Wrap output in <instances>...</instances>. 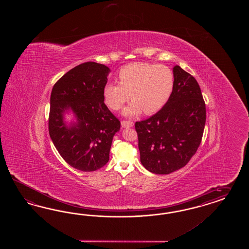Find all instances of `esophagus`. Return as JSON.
<instances>
[{
  "mask_svg": "<svg viewBox=\"0 0 249 249\" xmlns=\"http://www.w3.org/2000/svg\"><path fill=\"white\" fill-rule=\"evenodd\" d=\"M134 124H133V122L130 121H121V126L123 127V128H130V127H132Z\"/></svg>",
  "mask_w": 249,
  "mask_h": 249,
  "instance_id": "obj_1",
  "label": "esophagus"
}]
</instances>
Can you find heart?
I'll return each mask as SVG.
<instances>
[{
  "instance_id": "b5f03b06",
  "label": "heart",
  "mask_w": 249,
  "mask_h": 249,
  "mask_svg": "<svg viewBox=\"0 0 249 249\" xmlns=\"http://www.w3.org/2000/svg\"><path fill=\"white\" fill-rule=\"evenodd\" d=\"M119 84L108 83L103 89L105 103L112 110H120L129 99L133 100L124 109L128 117L142 110L151 115L159 111L174 90L173 71L163 65L131 63L121 68Z\"/></svg>"
}]
</instances>
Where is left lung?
I'll return each instance as SVG.
<instances>
[{"label": "left lung", "mask_w": 249, "mask_h": 249, "mask_svg": "<svg viewBox=\"0 0 249 249\" xmlns=\"http://www.w3.org/2000/svg\"><path fill=\"white\" fill-rule=\"evenodd\" d=\"M174 90L165 105L135 123L141 161L153 174H172L186 165L204 134L206 111L199 84L179 66L174 67Z\"/></svg>", "instance_id": "1"}]
</instances>
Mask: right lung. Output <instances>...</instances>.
<instances>
[{
  "label": "right lung",
  "instance_id": "1",
  "mask_svg": "<svg viewBox=\"0 0 249 249\" xmlns=\"http://www.w3.org/2000/svg\"><path fill=\"white\" fill-rule=\"evenodd\" d=\"M109 68L86 62L69 70L53 85L48 128L61 157L82 172H94L107 164L114 135L121 121L104 103L103 89ZM68 108L78 123L68 128L62 114Z\"/></svg>",
  "mask_w": 249,
  "mask_h": 249
}]
</instances>
